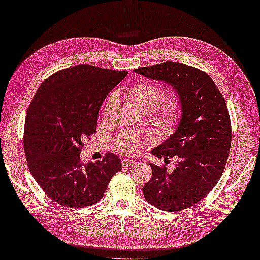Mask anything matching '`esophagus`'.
<instances>
[{"instance_id":"esophagus-1","label":"esophagus","mask_w":260,"mask_h":260,"mask_svg":"<svg viewBox=\"0 0 260 260\" xmlns=\"http://www.w3.org/2000/svg\"><path fill=\"white\" fill-rule=\"evenodd\" d=\"M135 161H133V160H122V166L123 167H131V166H134L135 165Z\"/></svg>"}]
</instances>
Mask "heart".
Instances as JSON below:
<instances>
[{"mask_svg":"<svg viewBox=\"0 0 260 260\" xmlns=\"http://www.w3.org/2000/svg\"><path fill=\"white\" fill-rule=\"evenodd\" d=\"M127 102L145 114H153V122L158 133L163 136L174 134L183 116V102L178 94L166 97V89L161 84L151 81H139L125 90ZM118 103L116 93H111L103 108L104 120H108L115 112ZM151 143L149 138L133 133H121L114 142L118 152L135 154L144 145Z\"/></svg>","mask_w":260,"mask_h":260,"instance_id":"b5f03b06","label":"heart"}]
</instances>
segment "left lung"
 Here are the masks:
<instances>
[{
    "instance_id": "obj_1",
    "label": "left lung",
    "mask_w": 260,
    "mask_h": 260,
    "mask_svg": "<svg viewBox=\"0 0 260 260\" xmlns=\"http://www.w3.org/2000/svg\"><path fill=\"white\" fill-rule=\"evenodd\" d=\"M135 72L171 84L183 102L178 129L152 151L166 163L171 157L178 162L172 172L151 163L152 177L143 187L154 207L181 211L207 197L224 172L232 143L226 102L211 77L197 67L166 61Z\"/></svg>"
}]
</instances>
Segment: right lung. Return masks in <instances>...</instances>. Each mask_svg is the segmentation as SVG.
<instances>
[{
    "label": "right lung",
    "instance_id": "right-lung-1",
    "mask_svg": "<svg viewBox=\"0 0 260 260\" xmlns=\"http://www.w3.org/2000/svg\"><path fill=\"white\" fill-rule=\"evenodd\" d=\"M126 74L76 65L53 73L36 91L25 120L24 149L31 176L54 202L68 208L97 203L121 170L113 153L86 165L80 153L97 130L104 99Z\"/></svg>",
    "mask_w": 260,
    "mask_h": 260
}]
</instances>
